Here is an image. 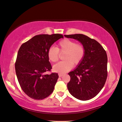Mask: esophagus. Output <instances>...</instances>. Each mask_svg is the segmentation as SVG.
I'll return each mask as SVG.
<instances>
[{"mask_svg": "<svg viewBox=\"0 0 122 122\" xmlns=\"http://www.w3.org/2000/svg\"><path fill=\"white\" fill-rule=\"evenodd\" d=\"M63 75V73H59V77H62Z\"/></svg>", "mask_w": 122, "mask_h": 122, "instance_id": "obj_1", "label": "esophagus"}]
</instances>
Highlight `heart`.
I'll list each match as a JSON object with an SVG mask.
<instances>
[{"label":"heart","instance_id":"1","mask_svg":"<svg viewBox=\"0 0 122 122\" xmlns=\"http://www.w3.org/2000/svg\"><path fill=\"white\" fill-rule=\"evenodd\" d=\"M60 53H64V61L56 63L53 69L57 72L63 73L70 71L73 64L78 65L83 60L85 55V49L81 44H77L75 41L65 39L59 42L57 47H51L47 51V57L52 62H56L59 58Z\"/></svg>","mask_w":122,"mask_h":122}]
</instances>
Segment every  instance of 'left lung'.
Returning <instances> with one entry per match:
<instances>
[{
	"label": "left lung",
	"mask_w": 122,
	"mask_h": 122,
	"mask_svg": "<svg viewBox=\"0 0 122 122\" xmlns=\"http://www.w3.org/2000/svg\"><path fill=\"white\" fill-rule=\"evenodd\" d=\"M76 39L85 49V55L77 67L68 73L67 83L71 95L81 101L93 98L101 91L107 78V55L101 45L83 34L65 35Z\"/></svg>",
	"instance_id": "obj_1"
}]
</instances>
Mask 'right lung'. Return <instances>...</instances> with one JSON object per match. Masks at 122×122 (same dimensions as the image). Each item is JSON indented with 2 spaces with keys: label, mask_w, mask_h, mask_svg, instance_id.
<instances>
[{
  "label": "right lung",
  "mask_w": 122,
  "mask_h": 122,
  "mask_svg": "<svg viewBox=\"0 0 122 122\" xmlns=\"http://www.w3.org/2000/svg\"><path fill=\"white\" fill-rule=\"evenodd\" d=\"M62 35L41 34L36 35L21 45L15 63L18 82L24 93L32 99L40 100L54 91L59 75H46L52 69L47 51Z\"/></svg>",
  "instance_id": "add662e5"
}]
</instances>
